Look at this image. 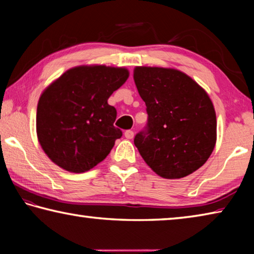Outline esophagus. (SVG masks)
Instances as JSON below:
<instances>
[{
  "mask_svg": "<svg viewBox=\"0 0 254 254\" xmlns=\"http://www.w3.org/2000/svg\"><path fill=\"white\" fill-rule=\"evenodd\" d=\"M124 136H126L127 139H133V136H134V132L131 130H127L124 132Z\"/></svg>",
  "mask_w": 254,
  "mask_h": 254,
  "instance_id": "esophagus-1",
  "label": "esophagus"
}]
</instances>
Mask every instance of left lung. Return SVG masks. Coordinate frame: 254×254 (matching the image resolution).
Segmentation results:
<instances>
[{
	"label": "left lung",
	"instance_id": "8db88e82",
	"mask_svg": "<svg viewBox=\"0 0 254 254\" xmlns=\"http://www.w3.org/2000/svg\"><path fill=\"white\" fill-rule=\"evenodd\" d=\"M133 78L148 123L134 144L154 173L179 179L200 168L216 143V114L203 88L173 68L135 67Z\"/></svg>",
	"mask_w": 254,
	"mask_h": 254
}]
</instances>
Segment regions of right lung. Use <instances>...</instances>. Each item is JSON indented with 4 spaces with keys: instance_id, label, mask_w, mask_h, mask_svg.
Returning <instances> with one entry per match:
<instances>
[{
    "instance_id": "obj_1",
    "label": "right lung",
    "mask_w": 254,
    "mask_h": 254,
    "mask_svg": "<svg viewBox=\"0 0 254 254\" xmlns=\"http://www.w3.org/2000/svg\"><path fill=\"white\" fill-rule=\"evenodd\" d=\"M127 68L74 67L41 94L37 135L49 159L70 173H85L104 160L122 131L107 100L126 83Z\"/></svg>"
}]
</instances>
